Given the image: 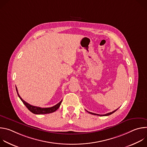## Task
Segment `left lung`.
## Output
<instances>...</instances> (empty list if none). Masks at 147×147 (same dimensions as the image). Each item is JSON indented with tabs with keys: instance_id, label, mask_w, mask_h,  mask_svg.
<instances>
[{
	"instance_id": "obj_1",
	"label": "left lung",
	"mask_w": 147,
	"mask_h": 147,
	"mask_svg": "<svg viewBox=\"0 0 147 147\" xmlns=\"http://www.w3.org/2000/svg\"><path fill=\"white\" fill-rule=\"evenodd\" d=\"M117 110V109H116V110H115V111H113V112H110V113H107V114H105V115H99V114H96V113H92V112H88V111H87L89 113H90V114H92V115H98V116H109V115H111V114H112V113H113L115 112H116V111Z\"/></svg>"
}]
</instances>
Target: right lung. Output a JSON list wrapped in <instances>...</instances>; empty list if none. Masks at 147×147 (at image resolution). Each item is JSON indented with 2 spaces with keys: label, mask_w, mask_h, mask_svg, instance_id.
<instances>
[{
  "label": "right lung",
  "mask_w": 147,
  "mask_h": 147,
  "mask_svg": "<svg viewBox=\"0 0 147 147\" xmlns=\"http://www.w3.org/2000/svg\"><path fill=\"white\" fill-rule=\"evenodd\" d=\"M16 91H17V93L18 94V97L20 98V99L22 100V101L23 102V103L25 105V106L28 108V109L32 113H34V114H36V115H40V114H48V113H51L52 112H55L59 107L60 104L62 102V100L59 102L57 104H56V105L51 107V108H40V107H35V106H32L31 105L29 104L28 103L26 102L25 100H24L22 98L20 97V96L19 95L18 93V91H17V87H16Z\"/></svg>",
  "instance_id": "obj_1"
}]
</instances>
